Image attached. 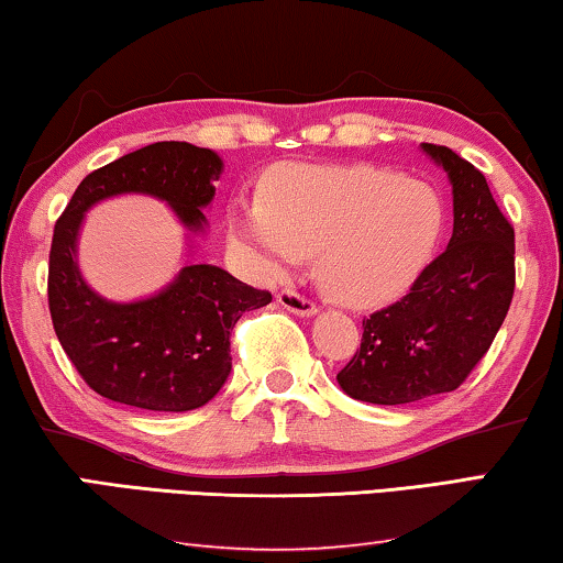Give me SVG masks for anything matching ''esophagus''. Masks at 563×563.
Returning a JSON list of instances; mask_svg holds the SVG:
<instances>
[{
    "label": "esophagus",
    "instance_id": "1",
    "mask_svg": "<svg viewBox=\"0 0 563 563\" xmlns=\"http://www.w3.org/2000/svg\"><path fill=\"white\" fill-rule=\"evenodd\" d=\"M276 301H279L284 309H289L291 314H297V317H314L317 314L314 301L307 299V297H301V294L291 291V289H284L279 297H276Z\"/></svg>",
    "mask_w": 563,
    "mask_h": 563
}]
</instances>
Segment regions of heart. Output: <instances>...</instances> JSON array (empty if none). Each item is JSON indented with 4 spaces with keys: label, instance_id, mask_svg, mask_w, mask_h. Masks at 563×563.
<instances>
[{
    "label": "heart",
    "instance_id": "heart-1",
    "mask_svg": "<svg viewBox=\"0 0 563 563\" xmlns=\"http://www.w3.org/2000/svg\"><path fill=\"white\" fill-rule=\"evenodd\" d=\"M443 198L377 166H291L266 198H241L231 233L258 274L282 279L317 252V276L344 305H383L426 269L443 233Z\"/></svg>",
    "mask_w": 563,
    "mask_h": 563
}]
</instances>
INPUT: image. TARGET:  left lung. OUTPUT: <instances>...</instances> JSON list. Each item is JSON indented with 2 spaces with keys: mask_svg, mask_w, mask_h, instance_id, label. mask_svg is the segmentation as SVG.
Instances as JSON below:
<instances>
[{
  "mask_svg": "<svg viewBox=\"0 0 563 563\" xmlns=\"http://www.w3.org/2000/svg\"><path fill=\"white\" fill-rule=\"evenodd\" d=\"M420 148L453 186V236L400 301L362 322L360 350L336 383L372 405L418 402L461 387L514 299V227L486 176L445 145Z\"/></svg>",
  "mask_w": 563,
  "mask_h": 563,
  "instance_id": "left-lung-1",
  "label": "left lung"
}]
</instances>
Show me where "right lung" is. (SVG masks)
Listing matches in <instances>:
<instances>
[{"instance_id":"right-lung-1","label":"right lung","mask_w":563,"mask_h":563,"mask_svg":"<svg viewBox=\"0 0 563 563\" xmlns=\"http://www.w3.org/2000/svg\"><path fill=\"white\" fill-rule=\"evenodd\" d=\"M223 173L219 153L163 141L92 170L55 223L49 249V314L67 357L95 393L155 412H186L213 400L231 372V330L269 291L213 264H186L161 291L112 301L95 291L77 262V239L95 203L141 194L166 201L191 239L203 233Z\"/></svg>"}]
</instances>
